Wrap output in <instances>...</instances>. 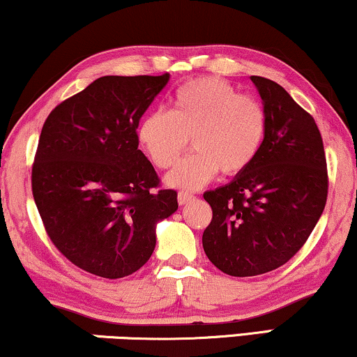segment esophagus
I'll use <instances>...</instances> for the list:
<instances>
[{"instance_id": "1", "label": "esophagus", "mask_w": 357, "mask_h": 357, "mask_svg": "<svg viewBox=\"0 0 357 357\" xmlns=\"http://www.w3.org/2000/svg\"><path fill=\"white\" fill-rule=\"evenodd\" d=\"M195 197L192 193H188V192H178V195H177V199H178V204H187V203H190L192 202Z\"/></svg>"}]
</instances>
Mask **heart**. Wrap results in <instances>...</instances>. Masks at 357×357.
<instances>
[{
    "label": "heart",
    "mask_w": 357,
    "mask_h": 357,
    "mask_svg": "<svg viewBox=\"0 0 357 357\" xmlns=\"http://www.w3.org/2000/svg\"><path fill=\"white\" fill-rule=\"evenodd\" d=\"M266 115L260 102L241 96L218 77H199L177 89L170 112L154 110L138 125V141L151 162L169 169L192 138L195 154L167 175L174 188L198 190L216 177L250 167L263 144Z\"/></svg>",
    "instance_id": "obj_1"
}]
</instances>
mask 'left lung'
Wrapping results in <instances>:
<instances>
[{
    "label": "left lung",
    "instance_id": "8db88e82",
    "mask_svg": "<svg viewBox=\"0 0 357 357\" xmlns=\"http://www.w3.org/2000/svg\"><path fill=\"white\" fill-rule=\"evenodd\" d=\"M266 115L250 167L203 198L213 219L203 232L209 261L231 276H257L289 261L324 213L328 174L324 141L310 114L284 87L250 76Z\"/></svg>",
    "mask_w": 357,
    "mask_h": 357
}]
</instances>
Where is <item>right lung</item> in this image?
I'll return each mask as SVG.
<instances>
[{
  "instance_id": "right-lung-1",
  "label": "right lung",
  "mask_w": 357,
  "mask_h": 357,
  "mask_svg": "<svg viewBox=\"0 0 357 357\" xmlns=\"http://www.w3.org/2000/svg\"><path fill=\"white\" fill-rule=\"evenodd\" d=\"M169 82L102 76L63 100L43 123L32 195L58 250L81 270L116 280L138 271L155 247V224L177 211L138 149L139 119Z\"/></svg>"
}]
</instances>
